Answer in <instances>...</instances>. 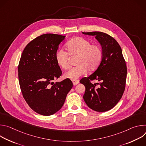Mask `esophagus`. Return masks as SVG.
Here are the masks:
<instances>
[{"instance_id":"34e87169","label":"esophagus","mask_w":146,"mask_h":146,"mask_svg":"<svg viewBox=\"0 0 146 146\" xmlns=\"http://www.w3.org/2000/svg\"><path fill=\"white\" fill-rule=\"evenodd\" d=\"M72 82H73V85L75 86V85H77L78 84V83L79 82V81L78 80H72Z\"/></svg>"}]
</instances>
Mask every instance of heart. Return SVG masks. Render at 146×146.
<instances>
[{"instance_id":"b5f03b06","label":"heart","mask_w":146,"mask_h":146,"mask_svg":"<svg viewBox=\"0 0 146 146\" xmlns=\"http://www.w3.org/2000/svg\"><path fill=\"white\" fill-rule=\"evenodd\" d=\"M68 52L59 48L55 54L57 64L62 69H66L69 66V54L77 56L76 59L77 66L70 68L65 73L64 77L70 80H76L81 76L95 70L100 65L103 56V50L96 44L81 37H77L69 41L66 44Z\"/></svg>"}]
</instances>
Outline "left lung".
<instances>
[{"instance_id": "obj_1", "label": "left lung", "mask_w": 146, "mask_h": 146, "mask_svg": "<svg viewBox=\"0 0 146 146\" xmlns=\"http://www.w3.org/2000/svg\"><path fill=\"white\" fill-rule=\"evenodd\" d=\"M95 36L103 52L99 67L91 75L80 80L86 91L83 98L87 106L94 111L105 112L113 108L122 98L125 88L127 69L122 50L111 36L101 32H82ZM98 80L94 85L91 80ZM99 87H96V84Z\"/></svg>"}]
</instances>
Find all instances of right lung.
<instances>
[{"label":"right lung","mask_w":146,"mask_h":146,"mask_svg":"<svg viewBox=\"0 0 146 146\" xmlns=\"http://www.w3.org/2000/svg\"><path fill=\"white\" fill-rule=\"evenodd\" d=\"M65 36L47 33L37 37L24 48L18 67L23 96L36 113L51 115L59 110L73 87L66 78L54 82L62 74L55 54Z\"/></svg>","instance_id":"right-lung-1"}]
</instances>
